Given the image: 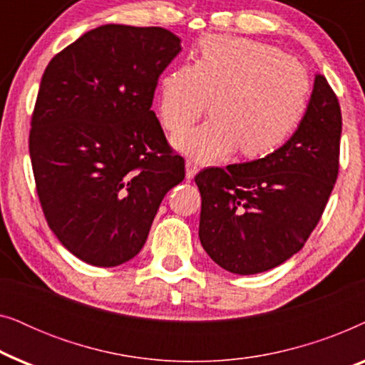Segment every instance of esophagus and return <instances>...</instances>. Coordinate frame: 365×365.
Wrapping results in <instances>:
<instances>
[{
  "label": "esophagus",
  "mask_w": 365,
  "mask_h": 365,
  "mask_svg": "<svg viewBox=\"0 0 365 365\" xmlns=\"http://www.w3.org/2000/svg\"><path fill=\"white\" fill-rule=\"evenodd\" d=\"M199 173V166L194 161H191V159H187L186 161V178L187 179H192L196 174Z\"/></svg>",
  "instance_id": "1"
}]
</instances>
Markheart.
I'll return each mask as SVG.
<instances>
[{
  "mask_svg": "<svg viewBox=\"0 0 365 365\" xmlns=\"http://www.w3.org/2000/svg\"><path fill=\"white\" fill-rule=\"evenodd\" d=\"M309 76L296 59L252 39L212 34L199 44L194 64L168 69L158 101L164 128L179 133L207 108L212 118L174 136L179 151L216 163L239 148L256 158L281 146L306 113Z\"/></svg>",
  "mask_w": 365,
  "mask_h": 365,
  "instance_id": "obj_1",
  "label": "heart"
}]
</instances>
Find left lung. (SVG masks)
Wrapping results in <instances>:
<instances>
[{"instance_id": "left-lung-1", "label": "left lung", "mask_w": 365, "mask_h": 365, "mask_svg": "<svg viewBox=\"0 0 365 365\" xmlns=\"http://www.w3.org/2000/svg\"><path fill=\"white\" fill-rule=\"evenodd\" d=\"M341 133L336 93L316 74L306 114L287 143L266 158L194 178L202 199L199 239L217 266L251 276L301 251L336 184Z\"/></svg>"}]
</instances>
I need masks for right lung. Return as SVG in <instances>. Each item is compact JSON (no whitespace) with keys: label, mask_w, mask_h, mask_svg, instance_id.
<instances>
[{"label":"right lung","mask_w":365,"mask_h":365,"mask_svg":"<svg viewBox=\"0 0 365 365\" xmlns=\"http://www.w3.org/2000/svg\"><path fill=\"white\" fill-rule=\"evenodd\" d=\"M179 51L164 28L104 24L44 69L29 131L38 197L59 242L91 266L136 256L186 174L151 111Z\"/></svg>","instance_id":"1"}]
</instances>
